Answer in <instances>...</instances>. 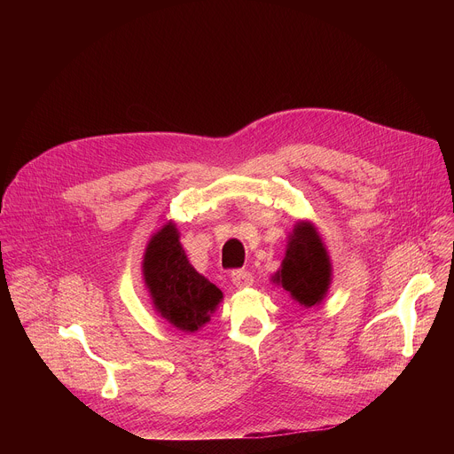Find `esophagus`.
<instances>
[{
	"instance_id": "esophagus-1",
	"label": "esophagus",
	"mask_w": 454,
	"mask_h": 454,
	"mask_svg": "<svg viewBox=\"0 0 454 454\" xmlns=\"http://www.w3.org/2000/svg\"><path fill=\"white\" fill-rule=\"evenodd\" d=\"M231 282L237 289H246V287H251L253 286V277L247 273V271H242V270H237L231 273Z\"/></svg>"
}]
</instances>
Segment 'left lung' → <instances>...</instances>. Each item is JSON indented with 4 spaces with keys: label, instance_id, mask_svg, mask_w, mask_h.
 <instances>
[{
    "label": "left lung",
    "instance_id": "8db88e82",
    "mask_svg": "<svg viewBox=\"0 0 454 454\" xmlns=\"http://www.w3.org/2000/svg\"><path fill=\"white\" fill-rule=\"evenodd\" d=\"M271 282L305 309L317 307L325 300L333 284V262L325 242L310 221H296L293 226L286 256Z\"/></svg>",
    "mask_w": 454,
    "mask_h": 454
}]
</instances>
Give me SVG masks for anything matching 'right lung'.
<instances>
[{"label":"right lung","instance_id":"obj_1","mask_svg":"<svg viewBox=\"0 0 454 454\" xmlns=\"http://www.w3.org/2000/svg\"><path fill=\"white\" fill-rule=\"evenodd\" d=\"M142 275L158 316L181 333H198L223 301V291L193 270L174 221L151 235Z\"/></svg>","mask_w":454,"mask_h":454}]
</instances>
